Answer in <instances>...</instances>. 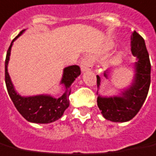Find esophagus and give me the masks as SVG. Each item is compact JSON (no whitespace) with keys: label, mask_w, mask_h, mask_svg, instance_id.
I'll return each instance as SVG.
<instances>
[{"label":"esophagus","mask_w":156,"mask_h":156,"mask_svg":"<svg viewBox=\"0 0 156 156\" xmlns=\"http://www.w3.org/2000/svg\"><path fill=\"white\" fill-rule=\"evenodd\" d=\"M93 68V63L91 62L89 58H83L81 62V69L83 71H87V70H90Z\"/></svg>","instance_id":"esophagus-1"}]
</instances>
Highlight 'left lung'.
I'll use <instances>...</instances> for the list:
<instances>
[{
    "mask_svg": "<svg viewBox=\"0 0 156 156\" xmlns=\"http://www.w3.org/2000/svg\"><path fill=\"white\" fill-rule=\"evenodd\" d=\"M131 53L138 58L136 64V78L132 87L123 93V97L98 98V106L105 118L114 122L130 121L142 107L151 85V62L145 40L136 31L131 35ZM106 76V74H105ZM97 85L100 78L97 76Z\"/></svg>",
    "mask_w": 156,
    "mask_h": 156,
    "instance_id": "left-lung-1",
    "label": "left lung"
}]
</instances>
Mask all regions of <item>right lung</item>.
Listing matches in <instances>:
<instances>
[{
	"instance_id": "1",
	"label": "right lung",
	"mask_w": 156,
	"mask_h": 156,
	"mask_svg": "<svg viewBox=\"0 0 156 156\" xmlns=\"http://www.w3.org/2000/svg\"><path fill=\"white\" fill-rule=\"evenodd\" d=\"M20 31L10 44L5 60V81L9 96L21 116L28 122L34 123H50L59 119L64 111L69 106V95L71 93V84L75 78L81 73L80 68L77 65L67 67L63 70V83L66 87V92L59 98H54L50 96H35L22 98L16 93L7 72V65L10 58L12 43L22 34Z\"/></svg>"
}]
</instances>
